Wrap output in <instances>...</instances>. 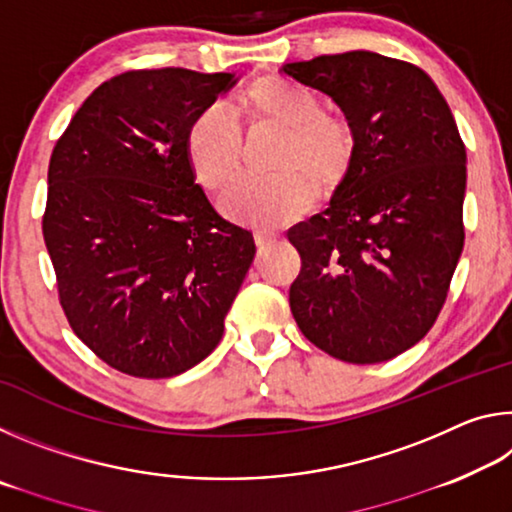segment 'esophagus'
Instances as JSON below:
<instances>
[{"label":"esophagus","instance_id":"1","mask_svg":"<svg viewBox=\"0 0 512 512\" xmlns=\"http://www.w3.org/2000/svg\"><path fill=\"white\" fill-rule=\"evenodd\" d=\"M275 239H277V235H275V232H271V230H255V244L259 248L273 244Z\"/></svg>","mask_w":512,"mask_h":512}]
</instances>
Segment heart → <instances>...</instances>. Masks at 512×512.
Listing matches in <instances>:
<instances>
[{"instance_id": "obj_1", "label": "heart", "mask_w": 512, "mask_h": 512, "mask_svg": "<svg viewBox=\"0 0 512 512\" xmlns=\"http://www.w3.org/2000/svg\"><path fill=\"white\" fill-rule=\"evenodd\" d=\"M250 128L284 131L271 178H241L219 198L225 216L277 228L305 216L316 203L315 178L323 194H334L352 169L354 133L341 115L323 110L311 90L266 76L250 83L241 101ZM185 151L198 183L216 192L239 173L244 137L219 103L198 112L187 128Z\"/></svg>"}]
</instances>
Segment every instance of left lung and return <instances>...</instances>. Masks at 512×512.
<instances>
[{"label": "left lung", "mask_w": 512, "mask_h": 512, "mask_svg": "<svg viewBox=\"0 0 512 512\" xmlns=\"http://www.w3.org/2000/svg\"><path fill=\"white\" fill-rule=\"evenodd\" d=\"M280 72L327 94L354 133L327 210L289 230L302 259L291 314L329 357L388 361L427 336L463 253L467 155L454 115L429 74L375 51Z\"/></svg>", "instance_id": "1"}]
</instances>
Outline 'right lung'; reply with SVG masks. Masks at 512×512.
<instances>
[{"label": "right lung", "instance_id": "add662e5", "mask_svg": "<svg viewBox=\"0 0 512 512\" xmlns=\"http://www.w3.org/2000/svg\"><path fill=\"white\" fill-rule=\"evenodd\" d=\"M235 74L164 67L99 85L49 162L42 235L76 336L119 372L183 375L219 345L253 232L194 183L185 137Z\"/></svg>", "mask_w": 512, "mask_h": 512}]
</instances>
